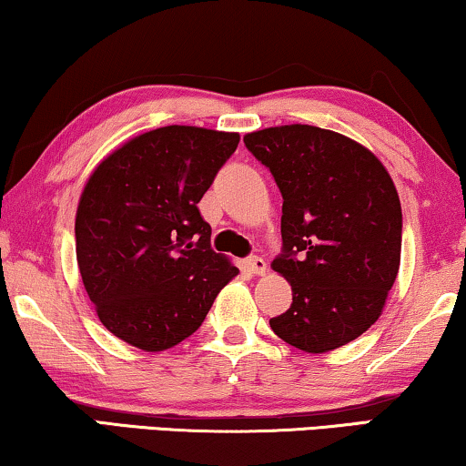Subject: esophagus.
I'll return each mask as SVG.
<instances>
[{
  "mask_svg": "<svg viewBox=\"0 0 466 466\" xmlns=\"http://www.w3.org/2000/svg\"><path fill=\"white\" fill-rule=\"evenodd\" d=\"M246 263H248V269H250L254 276H263V273L267 271V263L260 257H250Z\"/></svg>",
  "mask_w": 466,
  "mask_h": 466,
  "instance_id": "esophagus-1",
  "label": "esophagus"
}]
</instances>
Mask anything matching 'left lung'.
Segmentation results:
<instances>
[{
  "mask_svg": "<svg viewBox=\"0 0 466 466\" xmlns=\"http://www.w3.org/2000/svg\"><path fill=\"white\" fill-rule=\"evenodd\" d=\"M246 148L282 193V254L273 271L292 305L269 324L303 352L346 346L378 320L400 263L403 214L378 157L341 133L282 125L248 133Z\"/></svg>",
  "mask_w": 466,
  "mask_h": 466,
  "instance_id": "8db88e82",
  "label": "left lung"
}]
</instances>
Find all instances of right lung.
<instances>
[{"mask_svg": "<svg viewBox=\"0 0 466 466\" xmlns=\"http://www.w3.org/2000/svg\"><path fill=\"white\" fill-rule=\"evenodd\" d=\"M239 133L169 125L107 155L82 190L76 258L104 327L163 352L206 320L239 269L209 246L197 208Z\"/></svg>", "mask_w": 466, "mask_h": 466, "instance_id": "add662e5", "label": "right lung"}]
</instances>
